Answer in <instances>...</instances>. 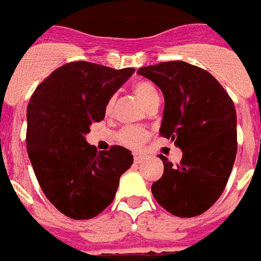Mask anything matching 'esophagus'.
<instances>
[{
  "label": "esophagus",
  "mask_w": 261,
  "mask_h": 261,
  "mask_svg": "<svg viewBox=\"0 0 261 261\" xmlns=\"http://www.w3.org/2000/svg\"><path fill=\"white\" fill-rule=\"evenodd\" d=\"M143 160H144V155H142V153H139V152L134 153V162L137 163V164L142 163Z\"/></svg>",
  "instance_id": "1"
}]
</instances>
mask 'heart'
Returning a JSON list of instances; mask_svg holds the SVG:
<instances>
[{"label":"heart","instance_id":"obj_1","mask_svg":"<svg viewBox=\"0 0 261 261\" xmlns=\"http://www.w3.org/2000/svg\"><path fill=\"white\" fill-rule=\"evenodd\" d=\"M133 90L135 96L142 101L146 108H149L152 103L159 102V93L156 90L155 85L147 80H140L133 85ZM114 105V97L109 98L106 103V113H110ZM149 133L144 127H138V126H127L119 130L117 134V139L121 144L130 148H138L148 139Z\"/></svg>","mask_w":261,"mask_h":261}]
</instances>
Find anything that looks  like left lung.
<instances>
[{
    "label": "left lung",
    "instance_id": "left-lung-1",
    "mask_svg": "<svg viewBox=\"0 0 261 261\" xmlns=\"http://www.w3.org/2000/svg\"><path fill=\"white\" fill-rule=\"evenodd\" d=\"M164 94L160 135L182 151L180 164H164L151 188L167 212L190 218L221 197L237 156V112L232 99L207 71L185 62H165L138 69Z\"/></svg>",
    "mask_w": 261,
    "mask_h": 261
}]
</instances>
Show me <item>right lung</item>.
<instances>
[{
    "mask_svg": "<svg viewBox=\"0 0 261 261\" xmlns=\"http://www.w3.org/2000/svg\"><path fill=\"white\" fill-rule=\"evenodd\" d=\"M134 72L72 62L52 72L31 96L27 153L44 196L69 218L90 219L102 213L133 164L127 148L113 146L97 152L85 135L90 124L105 118L109 98Z\"/></svg>",
    "mask_w": 261,
    "mask_h": 261,
    "instance_id": "1",
    "label": "right lung"
}]
</instances>
